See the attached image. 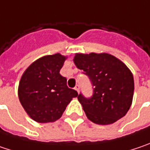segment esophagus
<instances>
[{
  "mask_svg": "<svg viewBox=\"0 0 150 150\" xmlns=\"http://www.w3.org/2000/svg\"><path fill=\"white\" fill-rule=\"evenodd\" d=\"M75 90H76V91H77V93H79V91H80V86H79V85H77V86H75Z\"/></svg>",
  "mask_w": 150,
  "mask_h": 150,
  "instance_id": "1",
  "label": "esophagus"
}]
</instances>
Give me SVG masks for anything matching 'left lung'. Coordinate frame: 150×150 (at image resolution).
I'll return each instance as SVG.
<instances>
[{"label":"left lung","mask_w":150,"mask_h":150,"mask_svg":"<svg viewBox=\"0 0 150 150\" xmlns=\"http://www.w3.org/2000/svg\"><path fill=\"white\" fill-rule=\"evenodd\" d=\"M73 60L94 86L92 98L78 96L86 117L98 125H110L125 116L134 93V79L128 67L106 52L75 53Z\"/></svg>","instance_id":"8db88e82"}]
</instances>
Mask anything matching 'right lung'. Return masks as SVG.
I'll use <instances>...</instances> for the list:
<instances>
[{"label": "right lung", "mask_w": 150, "mask_h": 150, "mask_svg": "<svg viewBox=\"0 0 150 150\" xmlns=\"http://www.w3.org/2000/svg\"><path fill=\"white\" fill-rule=\"evenodd\" d=\"M66 56L60 53L38 58L21 76L18 94L23 108L31 119L39 123L54 122L61 118L67 105L78 96L67 86L59 74Z\"/></svg>", "instance_id": "obj_1"}]
</instances>
